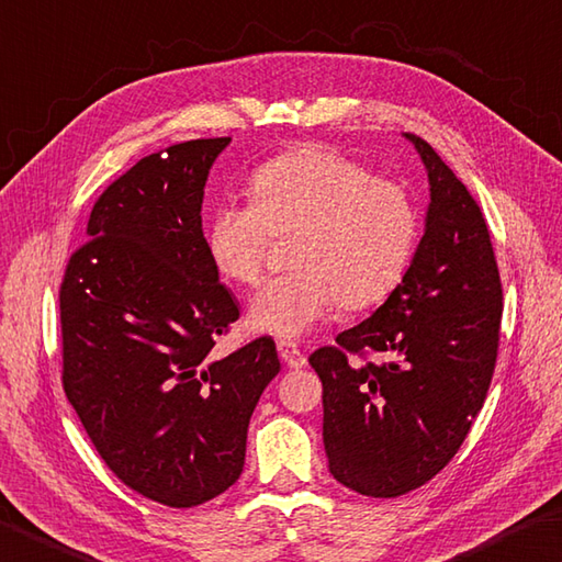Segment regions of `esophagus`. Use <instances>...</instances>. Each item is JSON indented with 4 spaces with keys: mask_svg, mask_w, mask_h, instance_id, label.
I'll return each instance as SVG.
<instances>
[{
    "mask_svg": "<svg viewBox=\"0 0 562 562\" xmlns=\"http://www.w3.org/2000/svg\"><path fill=\"white\" fill-rule=\"evenodd\" d=\"M278 353L284 362H288L290 368H304L306 366V356L302 353L300 346L292 344V340H278Z\"/></svg>",
    "mask_w": 562,
    "mask_h": 562,
    "instance_id": "34e87169",
    "label": "esophagus"
}]
</instances>
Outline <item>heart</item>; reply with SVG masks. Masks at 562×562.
<instances>
[{"mask_svg":"<svg viewBox=\"0 0 562 562\" xmlns=\"http://www.w3.org/2000/svg\"><path fill=\"white\" fill-rule=\"evenodd\" d=\"M250 202L218 204L204 231L224 280L258 284L272 238H290L288 266L252 296L248 324L300 338L324 316L382 304L400 288L419 244V212L402 184L324 146H302L250 175Z\"/></svg>","mask_w":562,"mask_h":562,"instance_id":"heart-1","label":"heart"}]
</instances>
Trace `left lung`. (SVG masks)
I'll return each mask as SVG.
<instances>
[{
    "instance_id": "1",
    "label": "left lung",
    "mask_w": 562,
    "mask_h": 562,
    "mask_svg": "<svg viewBox=\"0 0 562 562\" xmlns=\"http://www.w3.org/2000/svg\"><path fill=\"white\" fill-rule=\"evenodd\" d=\"M406 138L431 184L422 244L387 302L310 356L324 384L328 470L382 499L426 485L463 446L487 397L502 326L485 216L424 138Z\"/></svg>"
}]
</instances>
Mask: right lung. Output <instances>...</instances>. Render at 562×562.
<instances>
[{"label":"right lung","mask_w":562,"mask_h":562,"mask_svg":"<svg viewBox=\"0 0 562 562\" xmlns=\"http://www.w3.org/2000/svg\"><path fill=\"white\" fill-rule=\"evenodd\" d=\"M228 143H175L109 184L60 282L65 397L106 468L175 509L238 480L250 414L280 372L270 336L212 356L240 316L202 231L206 175Z\"/></svg>","instance_id":"add662e5"}]
</instances>
